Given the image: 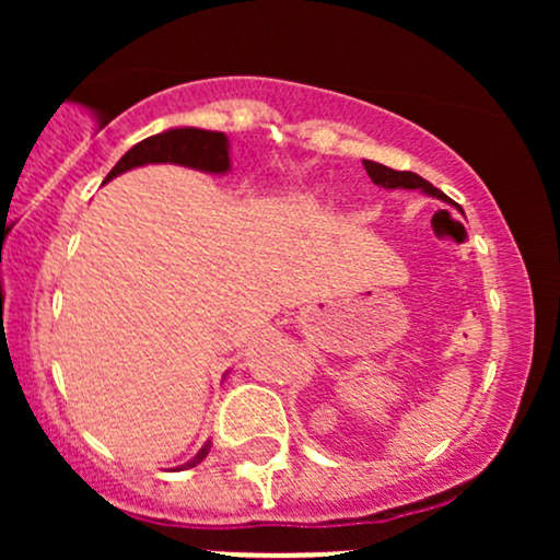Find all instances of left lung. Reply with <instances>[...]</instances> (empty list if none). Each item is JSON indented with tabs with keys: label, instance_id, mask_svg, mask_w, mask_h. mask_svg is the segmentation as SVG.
Returning a JSON list of instances; mask_svg holds the SVG:
<instances>
[{
	"label": "left lung",
	"instance_id": "8db88e82",
	"mask_svg": "<svg viewBox=\"0 0 560 560\" xmlns=\"http://www.w3.org/2000/svg\"><path fill=\"white\" fill-rule=\"evenodd\" d=\"M363 165H365V173L371 176V182H374L376 186H382V189H419L421 195H429V197L442 199V202H450L445 191L436 189V186L427 182V178H421L419 173L387 168V165L374 163V160H363Z\"/></svg>",
	"mask_w": 560,
	"mask_h": 560
}]
</instances>
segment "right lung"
I'll return each instance as SVG.
<instances>
[{
    "instance_id": "obj_1",
    "label": "right lung",
    "mask_w": 560,
    "mask_h": 560,
    "mask_svg": "<svg viewBox=\"0 0 560 560\" xmlns=\"http://www.w3.org/2000/svg\"><path fill=\"white\" fill-rule=\"evenodd\" d=\"M229 137L223 131H205V128L195 126H178L168 128V131H160L155 137H147L139 144H133L124 158L115 163V168L107 173L105 184L110 178L120 176V173L141 168V165L152 163H171V165H184V168L210 173V176H223L231 171V158H229ZM213 442H205L199 447V453L186 464L176 466V471L182 468H195L202 464L205 455L210 453Z\"/></svg>"
}]
</instances>
